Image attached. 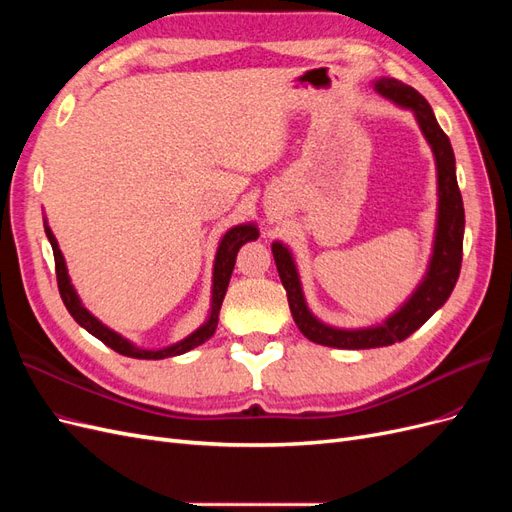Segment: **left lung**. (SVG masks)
I'll return each mask as SVG.
<instances>
[{
  "label": "left lung",
  "instance_id": "1",
  "mask_svg": "<svg viewBox=\"0 0 512 512\" xmlns=\"http://www.w3.org/2000/svg\"><path fill=\"white\" fill-rule=\"evenodd\" d=\"M371 85H374V89L384 100L393 102L399 108H406V111L414 115L427 145L431 147L433 160H436L438 215L436 230H433L431 256L421 282L416 284L410 297L382 322L359 329L333 327V324L320 320L312 309H309L297 262H294L290 247L282 241L271 243L275 267L286 288L290 312L294 322H297L299 331L309 339V342L342 350L391 346L397 342H404V339L410 337L416 329H421L423 324L446 303V299L451 297V292L457 284L463 250V226H466L463 200L455 173V153L448 136L438 126L429 102L418 94L414 87L404 85L397 79H386V76H382V79L371 81Z\"/></svg>",
  "mask_w": 512,
  "mask_h": 512
}]
</instances>
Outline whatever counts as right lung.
<instances>
[{
	"mask_svg": "<svg viewBox=\"0 0 512 512\" xmlns=\"http://www.w3.org/2000/svg\"><path fill=\"white\" fill-rule=\"evenodd\" d=\"M44 232L46 237L51 241L53 247V256H55V271H57V286H59V294L64 299V305L70 312V316L81 324V327L91 333L94 337H98L100 342H104L108 348H113L115 352L130 356V359H147V361H158V359H168V356H179L194 350L196 346L205 344L207 339H211V335L218 329V320H220V309H222V301L226 297V288L230 282L232 269H235L237 262V252L241 250V245H245L247 241H256L258 239V226L254 222H245V224H237L232 226L230 230H226V235L220 239L218 243V252H215V260H213V277H211V303H209V314L205 318V322L200 324L196 331H192L188 337L179 339V342L164 346V348H141L136 346L134 342H130L128 337H123L121 333L113 331L111 327H106L102 320H98L89 309L83 305L79 292L72 286V280L68 275V267H66V258L59 250V243L53 235V230L46 222L44 215Z\"/></svg>",
	"mask_w": 512,
	"mask_h": 512,
	"instance_id": "add662e5",
	"label": "right lung"
}]
</instances>
